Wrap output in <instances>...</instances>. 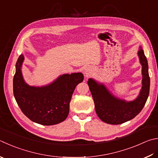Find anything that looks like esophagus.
<instances>
[{"instance_id":"34e87169","label":"esophagus","mask_w":158,"mask_h":158,"mask_svg":"<svg viewBox=\"0 0 158 158\" xmlns=\"http://www.w3.org/2000/svg\"><path fill=\"white\" fill-rule=\"evenodd\" d=\"M83 72H84L85 76L88 78V77L90 76V75L91 74L92 68L91 67H86L84 69V70H83Z\"/></svg>"}]
</instances>
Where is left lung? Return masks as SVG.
I'll use <instances>...</instances> for the list:
<instances>
[{
	"instance_id": "obj_1",
	"label": "left lung",
	"mask_w": 158,
	"mask_h": 158,
	"mask_svg": "<svg viewBox=\"0 0 158 158\" xmlns=\"http://www.w3.org/2000/svg\"><path fill=\"white\" fill-rule=\"evenodd\" d=\"M142 65V88L135 100L127 101L115 96L103 83L93 78L87 81L98 117L105 123L120 124L134 118L143 109L149 94L150 78L147 58L142 47L138 52Z\"/></svg>"
}]
</instances>
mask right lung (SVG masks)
I'll use <instances>...</instances> for the list:
<instances>
[{"instance_id": "1", "label": "right lung", "mask_w": 158, "mask_h": 158, "mask_svg": "<svg viewBox=\"0 0 158 158\" xmlns=\"http://www.w3.org/2000/svg\"><path fill=\"white\" fill-rule=\"evenodd\" d=\"M25 57L19 56L13 80L14 98L27 117L42 125L63 122L69 112V103L75 88L84 80L82 73H65L49 85L35 87L25 82L22 73Z\"/></svg>"}]
</instances>
